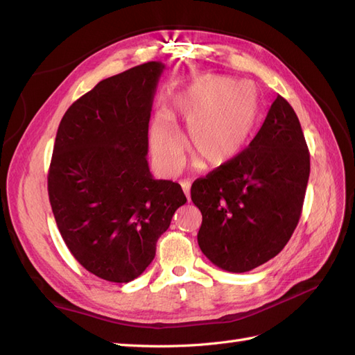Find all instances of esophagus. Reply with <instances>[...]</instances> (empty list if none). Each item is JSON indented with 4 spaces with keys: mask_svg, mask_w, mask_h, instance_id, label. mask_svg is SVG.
Here are the masks:
<instances>
[{
    "mask_svg": "<svg viewBox=\"0 0 355 355\" xmlns=\"http://www.w3.org/2000/svg\"><path fill=\"white\" fill-rule=\"evenodd\" d=\"M180 185H182V189H184V192H185L187 198L189 200V196H191V182H188V180H182V182H180Z\"/></svg>",
    "mask_w": 355,
    "mask_h": 355,
    "instance_id": "esophagus-1",
    "label": "esophagus"
}]
</instances>
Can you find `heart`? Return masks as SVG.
Instances as JSON below:
<instances>
[{
  "label": "heart",
  "instance_id": "b5f03b06",
  "mask_svg": "<svg viewBox=\"0 0 355 355\" xmlns=\"http://www.w3.org/2000/svg\"><path fill=\"white\" fill-rule=\"evenodd\" d=\"M259 115V98L250 84L223 75H206L179 92L166 116L158 115L149 132L154 163L164 173L180 166L182 139L170 121L185 123L187 149L201 167L228 164L249 142Z\"/></svg>",
  "mask_w": 355,
  "mask_h": 355
}]
</instances>
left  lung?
<instances>
[{
    "mask_svg": "<svg viewBox=\"0 0 355 355\" xmlns=\"http://www.w3.org/2000/svg\"><path fill=\"white\" fill-rule=\"evenodd\" d=\"M308 178L302 127L278 94L249 146L191 187V200L202 214L201 252L230 272L272 259L299 222Z\"/></svg>",
    "mask_w": 355,
    "mask_h": 355,
    "instance_id": "left-lung-1",
    "label": "left lung"
}]
</instances>
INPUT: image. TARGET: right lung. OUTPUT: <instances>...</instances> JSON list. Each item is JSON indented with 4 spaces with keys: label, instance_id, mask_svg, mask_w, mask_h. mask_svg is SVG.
Segmentation results:
<instances>
[{
    "label": "right lung",
    "instance_id": "obj_1",
    "mask_svg": "<svg viewBox=\"0 0 355 355\" xmlns=\"http://www.w3.org/2000/svg\"><path fill=\"white\" fill-rule=\"evenodd\" d=\"M161 62L102 80L75 101L58 128L47 178L63 241L89 272L128 283L155 257L157 240L187 197L154 179L148 127Z\"/></svg>",
    "mask_w": 355,
    "mask_h": 355
}]
</instances>
